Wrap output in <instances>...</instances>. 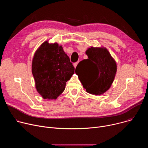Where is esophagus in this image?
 <instances>
[{
  "mask_svg": "<svg viewBox=\"0 0 148 148\" xmlns=\"http://www.w3.org/2000/svg\"><path fill=\"white\" fill-rule=\"evenodd\" d=\"M78 61H77V62L74 63V66L75 68L77 67V64H78Z\"/></svg>",
  "mask_w": 148,
  "mask_h": 148,
  "instance_id": "obj_1",
  "label": "esophagus"
}]
</instances>
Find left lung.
Here are the masks:
<instances>
[{
    "label": "left lung",
    "mask_w": 148,
    "mask_h": 148,
    "mask_svg": "<svg viewBox=\"0 0 148 148\" xmlns=\"http://www.w3.org/2000/svg\"><path fill=\"white\" fill-rule=\"evenodd\" d=\"M86 53L88 58L78 63L75 73L87 92L101 95L110 88L114 81L116 62L106 49L91 47Z\"/></svg>",
    "instance_id": "8db88e82"
}]
</instances>
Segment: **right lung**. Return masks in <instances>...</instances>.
Segmentation results:
<instances>
[{"instance_id": "add662e5", "label": "right lung", "mask_w": 148, "mask_h": 148, "mask_svg": "<svg viewBox=\"0 0 148 148\" xmlns=\"http://www.w3.org/2000/svg\"><path fill=\"white\" fill-rule=\"evenodd\" d=\"M74 67L62 46L45 41L36 51L32 71L37 92L44 99H56L64 91Z\"/></svg>"}]
</instances>
